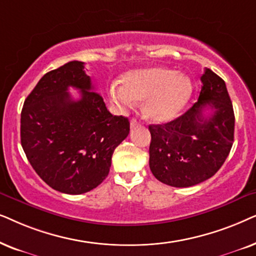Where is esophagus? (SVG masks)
<instances>
[{"instance_id": "esophagus-1", "label": "esophagus", "mask_w": 256, "mask_h": 256, "mask_svg": "<svg viewBox=\"0 0 256 256\" xmlns=\"http://www.w3.org/2000/svg\"><path fill=\"white\" fill-rule=\"evenodd\" d=\"M130 125H131V128H136V126L140 125V122H139L138 119L132 118V119H131V122H130Z\"/></svg>"}]
</instances>
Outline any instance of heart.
Segmentation results:
<instances>
[{
    "label": "heart",
    "instance_id": "obj_1",
    "mask_svg": "<svg viewBox=\"0 0 256 256\" xmlns=\"http://www.w3.org/2000/svg\"><path fill=\"white\" fill-rule=\"evenodd\" d=\"M122 83L111 85L112 98L124 106L134 105V100H145V116L159 122L174 118L193 91L190 77L162 66L128 71L122 76Z\"/></svg>",
    "mask_w": 256,
    "mask_h": 256
}]
</instances>
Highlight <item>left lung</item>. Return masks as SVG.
I'll use <instances>...</instances> for the list:
<instances>
[{
    "instance_id": "8db88e82",
    "label": "left lung",
    "mask_w": 256,
    "mask_h": 256,
    "mask_svg": "<svg viewBox=\"0 0 256 256\" xmlns=\"http://www.w3.org/2000/svg\"><path fill=\"white\" fill-rule=\"evenodd\" d=\"M202 83L199 100L185 114L148 126L150 168L166 185L190 187L210 179L233 145L235 118L226 84L210 69H205Z\"/></svg>"
}]
</instances>
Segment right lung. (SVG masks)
Wrapping results in <instances>:
<instances>
[{"label":"right lung","instance_id":"obj_1","mask_svg":"<svg viewBox=\"0 0 256 256\" xmlns=\"http://www.w3.org/2000/svg\"><path fill=\"white\" fill-rule=\"evenodd\" d=\"M70 86L81 91L80 100ZM128 132V119L108 112L78 60L46 72L23 104V151L40 179L62 193H86L103 182Z\"/></svg>","mask_w":256,"mask_h":256}]
</instances>
